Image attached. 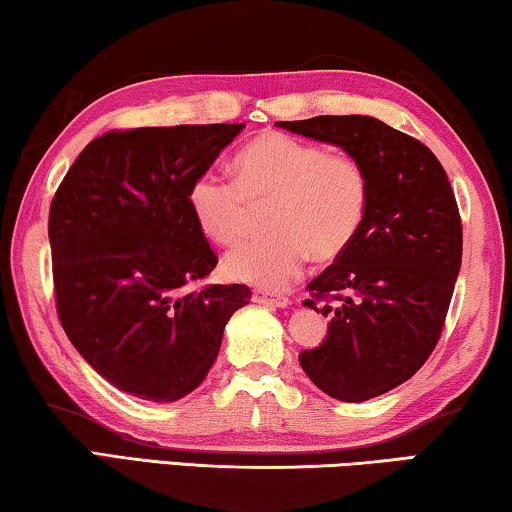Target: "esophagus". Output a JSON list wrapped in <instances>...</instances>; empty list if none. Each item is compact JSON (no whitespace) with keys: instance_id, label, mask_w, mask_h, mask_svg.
<instances>
[{"instance_id":"1","label":"esophagus","mask_w":512,"mask_h":512,"mask_svg":"<svg viewBox=\"0 0 512 512\" xmlns=\"http://www.w3.org/2000/svg\"><path fill=\"white\" fill-rule=\"evenodd\" d=\"M255 301L259 305H269V308H287L292 303L285 294L269 292V289H255Z\"/></svg>"}]
</instances>
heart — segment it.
<instances>
[{
  "label": "heart",
  "instance_id": "obj_1",
  "mask_svg": "<svg viewBox=\"0 0 512 512\" xmlns=\"http://www.w3.org/2000/svg\"><path fill=\"white\" fill-rule=\"evenodd\" d=\"M236 179L197 174L188 207L200 230L234 246L253 227L255 204L269 202L271 232L227 257L230 276L282 289L301 276L310 255L331 262L352 246L370 204V177L347 151L285 133H262L234 156Z\"/></svg>",
  "mask_w": 512,
  "mask_h": 512
}]
</instances>
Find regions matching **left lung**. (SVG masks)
Masks as SVG:
<instances>
[{"label":"left lung","instance_id":"8db88e82","mask_svg":"<svg viewBox=\"0 0 512 512\" xmlns=\"http://www.w3.org/2000/svg\"><path fill=\"white\" fill-rule=\"evenodd\" d=\"M338 144L370 177L365 220L345 253L310 282L303 305L331 317L299 361L342 402L388 393L421 370L444 331L462 264V220L444 167L416 137L361 114L278 121Z\"/></svg>","mask_w":512,"mask_h":512}]
</instances>
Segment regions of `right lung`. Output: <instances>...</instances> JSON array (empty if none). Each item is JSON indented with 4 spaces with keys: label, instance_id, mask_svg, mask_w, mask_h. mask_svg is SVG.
<instances>
[{
    "label": "right lung",
    "instance_id": "obj_1",
    "mask_svg": "<svg viewBox=\"0 0 512 512\" xmlns=\"http://www.w3.org/2000/svg\"><path fill=\"white\" fill-rule=\"evenodd\" d=\"M243 124L126 128L91 140L50 204L61 329L119 391L174 402L202 384L246 285L195 287L218 255L188 188Z\"/></svg>",
    "mask_w": 512,
    "mask_h": 512
}]
</instances>
